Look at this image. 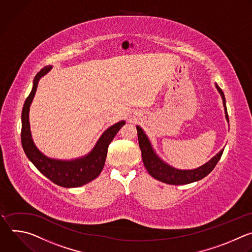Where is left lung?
Instances as JSON below:
<instances>
[{
	"mask_svg": "<svg viewBox=\"0 0 252 252\" xmlns=\"http://www.w3.org/2000/svg\"><path fill=\"white\" fill-rule=\"evenodd\" d=\"M216 87L221 95L222 103L224 106L225 118L227 122H229L223 91L220 89V87L217 83H216ZM136 128H137L138 141H139V146L142 152V159H143L145 168L147 169L148 173L154 179L169 185H187V184H190V183L204 179L215 169L216 165L220 161L223 152V150H221L220 152H219L209 162H207L203 166H200L199 168H196L193 170H179L165 163L156 154L152 145L150 143V140L148 139L143 129L139 126H136Z\"/></svg>",
	"mask_w": 252,
	"mask_h": 252,
	"instance_id": "8db88e82",
	"label": "left lung"
}]
</instances>
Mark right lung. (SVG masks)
Here are the masks:
<instances>
[{"label":"right lung","mask_w":252,"mask_h":252,"mask_svg":"<svg viewBox=\"0 0 252 252\" xmlns=\"http://www.w3.org/2000/svg\"><path fill=\"white\" fill-rule=\"evenodd\" d=\"M52 67L45 66L36 73L32 89L25 101L22 111V145L29 160L48 180L63 188H77L93 181L101 173L105 164L108 146L121 127L125 125V121H120L105 130L91 152L84 157L70 161H62L44 156L32 139L29 112L39 79Z\"/></svg>","instance_id":"obj_1"}]
</instances>
